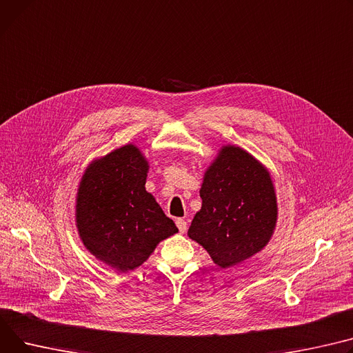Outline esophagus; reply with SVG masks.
<instances>
[{"label": "esophagus", "instance_id": "34e87169", "mask_svg": "<svg viewBox=\"0 0 353 353\" xmlns=\"http://www.w3.org/2000/svg\"><path fill=\"white\" fill-rule=\"evenodd\" d=\"M176 225H177V228H179V231H180L181 234L187 231V221H185V220L177 219V220H176Z\"/></svg>", "mask_w": 353, "mask_h": 353}]
</instances>
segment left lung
<instances>
[{
    "mask_svg": "<svg viewBox=\"0 0 353 353\" xmlns=\"http://www.w3.org/2000/svg\"><path fill=\"white\" fill-rule=\"evenodd\" d=\"M201 210L189 237L201 244L213 261L228 268L261 251L276 221V199L268 172L236 146L221 149L205 172Z\"/></svg>",
    "mask_w": 353,
    "mask_h": 353,
    "instance_id": "left-lung-1",
    "label": "left lung"
}]
</instances>
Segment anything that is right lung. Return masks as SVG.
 Wrapping results in <instances>:
<instances>
[{
  "label": "right lung",
  "instance_id": "add662e5",
  "mask_svg": "<svg viewBox=\"0 0 353 353\" xmlns=\"http://www.w3.org/2000/svg\"><path fill=\"white\" fill-rule=\"evenodd\" d=\"M148 161L133 145L90 164L77 203V223L85 247L112 268L126 272L142 265L156 245L177 232L146 192Z\"/></svg>",
  "mask_w": 353,
  "mask_h": 353
}]
</instances>
